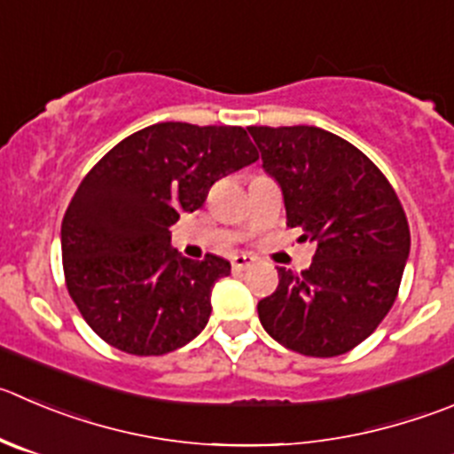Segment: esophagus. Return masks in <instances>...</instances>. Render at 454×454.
Here are the masks:
<instances>
[{
	"instance_id": "34e87169",
	"label": "esophagus",
	"mask_w": 454,
	"mask_h": 454,
	"mask_svg": "<svg viewBox=\"0 0 454 454\" xmlns=\"http://www.w3.org/2000/svg\"><path fill=\"white\" fill-rule=\"evenodd\" d=\"M254 262H256V258H254V256H247V254H239V256L231 258V267H234L236 271L247 270V267H252Z\"/></svg>"
}]
</instances>
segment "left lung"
<instances>
[{"label":"left lung","instance_id":"1","mask_svg":"<svg viewBox=\"0 0 454 454\" xmlns=\"http://www.w3.org/2000/svg\"><path fill=\"white\" fill-rule=\"evenodd\" d=\"M278 180L287 227L317 243L309 270L278 267L258 301L267 334L305 356H339L368 339L399 294L410 227L399 196L372 160L318 127H247Z\"/></svg>","mask_w":454,"mask_h":454}]
</instances>
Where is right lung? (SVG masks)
Listing matches in <instances>:
<instances>
[{
    "mask_svg": "<svg viewBox=\"0 0 454 454\" xmlns=\"http://www.w3.org/2000/svg\"><path fill=\"white\" fill-rule=\"evenodd\" d=\"M243 127L160 122L124 137L84 176L62 220L64 280L90 330L136 356L174 352L205 330L211 287L231 271L180 258L169 227L211 184L256 162Z\"/></svg>",
    "mask_w": 454,
    "mask_h": 454,
    "instance_id": "1",
    "label": "right lung"
}]
</instances>
